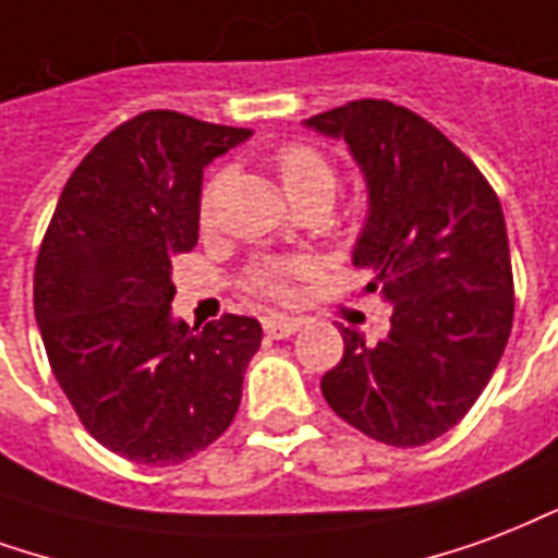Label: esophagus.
I'll return each mask as SVG.
<instances>
[{
	"label": "esophagus",
	"instance_id": "34e87169",
	"mask_svg": "<svg viewBox=\"0 0 558 558\" xmlns=\"http://www.w3.org/2000/svg\"><path fill=\"white\" fill-rule=\"evenodd\" d=\"M301 328L299 316H283V313H268L263 319V331L275 340H283V337H292V333Z\"/></svg>",
	"mask_w": 558,
	"mask_h": 558
}]
</instances>
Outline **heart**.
<instances>
[{
    "instance_id": "heart-1",
    "label": "heart",
    "mask_w": 558,
    "mask_h": 558,
    "mask_svg": "<svg viewBox=\"0 0 558 558\" xmlns=\"http://www.w3.org/2000/svg\"><path fill=\"white\" fill-rule=\"evenodd\" d=\"M275 171L280 177V185L290 197V204L295 209L307 204H331L333 192H337V171L333 165L328 162V156H322L316 147L311 144H287L280 147L278 156H275ZM227 183L225 171H218L216 177H209V183L204 185L201 192V204H197V218L201 225L209 227L213 218H216V204L221 189ZM299 266L292 263H263V266L251 268L247 275V283L251 290L259 292V295H271L278 299L287 292V280L290 275H295Z\"/></svg>"
}]
</instances>
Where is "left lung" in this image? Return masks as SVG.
I'll use <instances>...</instances> for the list:
<instances>
[{
	"instance_id": "1",
	"label": "left lung",
	"mask_w": 558,
	"mask_h": 558,
	"mask_svg": "<svg viewBox=\"0 0 558 558\" xmlns=\"http://www.w3.org/2000/svg\"><path fill=\"white\" fill-rule=\"evenodd\" d=\"M307 130L345 142L366 183L352 263L390 304L369 342L342 328L322 396L349 426L423 447L456 426L497 369L514 316L506 218L488 180L447 135L387 100L322 111Z\"/></svg>"
}]
</instances>
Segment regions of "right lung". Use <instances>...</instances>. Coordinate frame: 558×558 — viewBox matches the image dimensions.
<instances>
[{
  "instance_id": "add662e5",
  "label": "right lung",
  "mask_w": 558,
  "mask_h": 558,
  "mask_svg": "<svg viewBox=\"0 0 558 558\" xmlns=\"http://www.w3.org/2000/svg\"><path fill=\"white\" fill-rule=\"evenodd\" d=\"M251 130L144 111L80 162L35 266V319L52 373L102 447L135 464L206 449L242 402L263 340L251 316L204 331L174 319L171 259L197 245L204 168Z\"/></svg>"
}]
</instances>
